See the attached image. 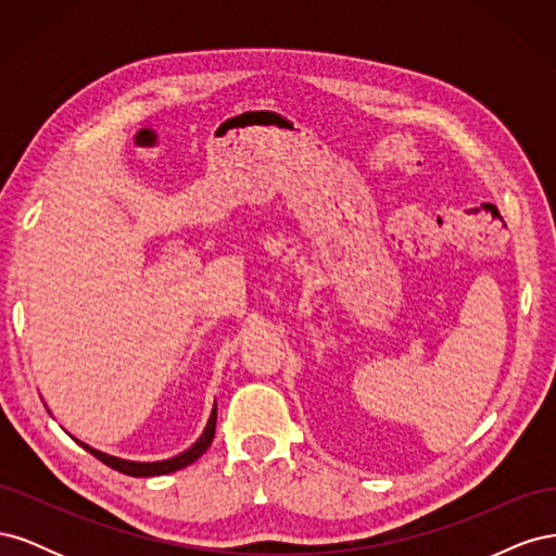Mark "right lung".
I'll use <instances>...</instances> for the list:
<instances>
[{
  "instance_id": "obj_1",
  "label": "right lung",
  "mask_w": 556,
  "mask_h": 556,
  "mask_svg": "<svg viewBox=\"0 0 556 556\" xmlns=\"http://www.w3.org/2000/svg\"><path fill=\"white\" fill-rule=\"evenodd\" d=\"M215 422H217V408L213 406L211 410V417H208V425L204 429V433L199 435V441L188 447L185 452H180L178 457H172V459H164V462H129V459H121V457H111V454L106 452H99L94 447H90L88 443H80L76 441L83 450H88L92 457H97L99 462H104L106 466L121 470V473L125 476H131V478H150V476H164V473H174V470H180L185 466H190L192 462H197L201 454H204L208 450V445L213 443V435H215Z\"/></svg>"
}]
</instances>
